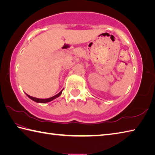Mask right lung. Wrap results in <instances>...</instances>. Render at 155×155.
Returning a JSON list of instances; mask_svg holds the SVG:
<instances>
[{"mask_svg": "<svg viewBox=\"0 0 155 155\" xmlns=\"http://www.w3.org/2000/svg\"><path fill=\"white\" fill-rule=\"evenodd\" d=\"M62 91H63V90H61V91L59 93V94H57V95L52 96V97L48 98H46V99H40V98H35V97H32V96L28 95L27 94H26V95H27L30 99H31L32 101L36 102V103H48V102H50V101H51L52 100H54V99H55V98H57V97H59V96L61 94V93H62Z\"/></svg>", "mask_w": 155, "mask_h": 155, "instance_id": "obj_1", "label": "right lung"}]
</instances>
